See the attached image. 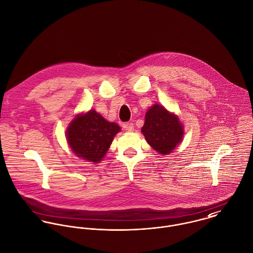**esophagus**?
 <instances>
[{
  "label": "esophagus",
  "mask_w": 253,
  "mask_h": 253,
  "mask_svg": "<svg viewBox=\"0 0 253 253\" xmlns=\"http://www.w3.org/2000/svg\"><path fill=\"white\" fill-rule=\"evenodd\" d=\"M123 127L125 128V130L126 131H133L134 126L132 123H126V124H123Z\"/></svg>",
  "instance_id": "obj_1"
}]
</instances>
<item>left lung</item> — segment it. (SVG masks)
I'll return each instance as SVG.
<instances>
[{
	"instance_id": "obj_1",
	"label": "left lung",
	"mask_w": 253,
	"mask_h": 253,
	"mask_svg": "<svg viewBox=\"0 0 253 253\" xmlns=\"http://www.w3.org/2000/svg\"><path fill=\"white\" fill-rule=\"evenodd\" d=\"M141 131L148 144L162 155L171 153L184 134L178 117L159 104L147 111Z\"/></svg>"
}]
</instances>
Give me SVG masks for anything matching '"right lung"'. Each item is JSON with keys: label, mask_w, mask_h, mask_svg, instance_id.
Listing matches in <instances>:
<instances>
[{"label": "right lung", "mask_w": 253, "mask_h": 253, "mask_svg": "<svg viewBox=\"0 0 253 253\" xmlns=\"http://www.w3.org/2000/svg\"><path fill=\"white\" fill-rule=\"evenodd\" d=\"M121 127L107 122L100 114L90 110L77 115L66 130L68 144L79 158L99 163L108 151L115 135Z\"/></svg>", "instance_id": "obj_1"}]
</instances>
